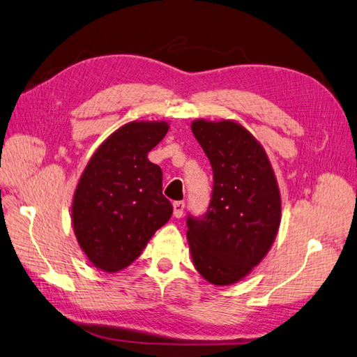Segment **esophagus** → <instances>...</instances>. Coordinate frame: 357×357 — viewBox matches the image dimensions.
<instances>
[{
	"label": "esophagus",
	"mask_w": 357,
	"mask_h": 357,
	"mask_svg": "<svg viewBox=\"0 0 357 357\" xmlns=\"http://www.w3.org/2000/svg\"><path fill=\"white\" fill-rule=\"evenodd\" d=\"M172 207H174V216L181 218L183 211H185V201H176L174 204H172Z\"/></svg>",
	"instance_id": "esophagus-1"
}]
</instances>
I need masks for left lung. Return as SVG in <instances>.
Returning a JSON list of instances; mask_svg holds the SVG:
<instances>
[{
  "instance_id": "1",
  "label": "left lung",
  "mask_w": 357,
  "mask_h": 357,
  "mask_svg": "<svg viewBox=\"0 0 357 357\" xmlns=\"http://www.w3.org/2000/svg\"><path fill=\"white\" fill-rule=\"evenodd\" d=\"M213 169L207 211L188 215L194 266L206 281L229 285L245 278L271 249L281 222V197L264 149L233 121L192 123Z\"/></svg>"
}]
</instances>
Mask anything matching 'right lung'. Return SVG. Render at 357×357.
<instances>
[{
  "label": "right lung",
  "mask_w": 357,
  "mask_h": 357,
  "mask_svg": "<svg viewBox=\"0 0 357 357\" xmlns=\"http://www.w3.org/2000/svg\"><path fill=\"white\" fill-rule=\"evenodd\" d=\"M167 132L165 121L124 124L82 172L72 222L81 249L100 271L112 273L132 264L172 215L162 194V169L147 159Z\"/></svg>",
  "instance_id": "add662e5"
}]
</instances>
